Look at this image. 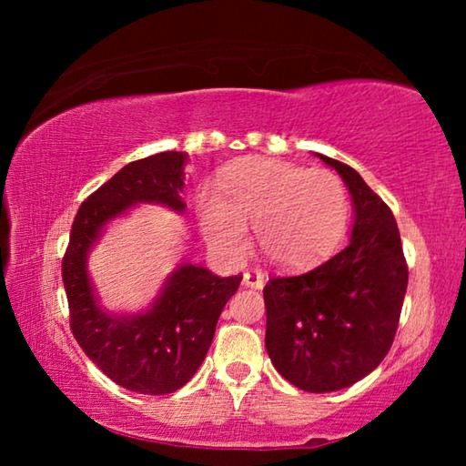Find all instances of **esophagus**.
Masks as SVG:
<instances>
[{
  "instance_id": "obj_1",
  "label": "esophagus",
  "mask_w": 466,
  "mask_h": 466,
  "mask_svg": "<svg viewBox=\"0 0 466 466\" xmlns=\"http://www.w3.org/2000/svg\"><path fill=\"white\" fill-rule=\"evenodd\" d=\"M265 281H267L265 273L258 271V269H250V271L242 273V283H244V286H248V288L261 289L265 286Z\"/></svg>"
}]
</instances>
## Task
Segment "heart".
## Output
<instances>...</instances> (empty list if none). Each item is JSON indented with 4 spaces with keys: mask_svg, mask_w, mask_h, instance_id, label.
I'll use <instances>...</instances> for the list:
<instances>
[{
    "mask_svg": "<svg viewBox=\"0 0 466 466\" xmlns=\"http://www.w3.org/2000/svg\"><path fill=\"white\" fill-rule=\"evenodd\" d=\"M216 193L197 199L201 230L216 248L238 255L248 226L271 263L302 267L319 261L341 238L347 222L343 180L278 160H244L228 170Z\"/></svg>",
    "mask_w": 466,
    "mask_h": 466,
    "instance_id": "obj_1",
    "label": "heart"
}]
</instances>
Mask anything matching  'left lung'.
<instances>
[{
    "instance_id": "obj_1",
    "label": "left lung",
    "mask_w": 466,
    "mask_h": 466,
    "mask_svg": "<svg viewBox=\"0 0 466 466\" xmlns=\"http://www.w3.org/2000/svg\"><path fill=\"white\" fill-rule=\"evenodd\" d=\"M319 157L351 193V240L310 271L267 281L265 347L288 382L306 392H333L361 380L389 353L409 271L389 205L351 167Z\"/></svg>"
}]
</instances>
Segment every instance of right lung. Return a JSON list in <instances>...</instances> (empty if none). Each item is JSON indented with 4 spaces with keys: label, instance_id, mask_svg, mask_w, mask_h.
I'll return each instance as SVG.
<instances>
[{
    "label": "right lung",
    "instance_id": "right-lung-1",
    "mask_svg": "<svg viewBox=\"0 0 466 466\" xmlns=\"http://www.w3.org/2000/svg\"><path fill=\"white\" fill-rule=\"evenodd\" d=\"M185 160L183 152H160L123 167L80 205L63 255L61 275L76 341L110 380L141 394H168L191 380L242 275L218 278L205 267L183 263L152 309L119 317L98 306L86 258L105 224L131 205L162 203L183 211Z\"/></svg>",
    "mask_w": 466,
    "mask_h": 466
}]
</instances>
